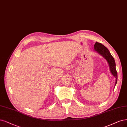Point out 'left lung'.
<instances>
[{"label":"left lung","mask_w":127,"mask_h":127,"mask_svg":"<svg viewBox=\"0 0 127 127\" xmlns=\"http://www.w3.org/2000/svg\"><path fill=\"white\" fill-rule=\"evenodd\" d=\"M94 51L102 56L105 59L109 64V69L112 75L115 77L116 82L115 84V87L117 82V72L116 69V63L114 58L111 55L110 51L104 45L98 42H95L94 45Z\"/></svg>","instance_id":"left-lung-1"}]
</instances>
